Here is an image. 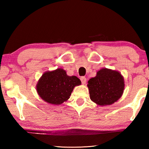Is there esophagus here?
<instances>
[{
    "instance_id": "obj_1",
    "label": "esophagus",
    "mask_w": 149,
    "mask_h": 149,
    "mask_svg": "<svg viewBox=\"0 0 149 149\" xmlns=\"http://www.w3.org/2000/svg\"><path fill=\"white\" fill-rule=\"evenodd\" d=\"M80 79H81V83H82L83 84H85V83H86L87 79H86V77H84V76H82V77H81Z\"/></svg>"
}]
</instances>
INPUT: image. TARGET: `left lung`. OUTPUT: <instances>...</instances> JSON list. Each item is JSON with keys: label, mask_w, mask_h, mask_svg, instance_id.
<instances>
[{"label": "left lung", "mask_w": 149, "mask_h": 149, "mask_svg": "<svg viewBox=\"0 0 149 149\" xmlns=\"http://www.w3.org/2000/svg\"><path fill=\"white\" fill-rule=\"evenodd\" d=\"M87 86L92 101L100 106L110 105L122 95L124 79L118 72L103 68L91 78Z\"/></svg>", "instance_id": "obj_1"}]
</instances>
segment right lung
Returning <instances> with one entry per match:
<instances>
[{"mask_svg":"<svg viewBox=\"0 0 149 149\" xmlns=\"http://www.w3.org/2000/svg\"><path fill=\"white\" fill-rule=\"evenodd\" d=\"M81 81L76 76H68L62 69L42 74L37 85V91L42 99L52 104H60L67 100L75 86Z\"/></svg>","mask_w":149,"mask_h":149,"instance_id":"obj_1","label":"right lung"}]
</instances>
